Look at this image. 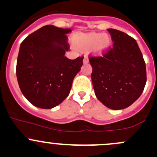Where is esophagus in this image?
I'll return each instance as SVG.
<instances>
[{
	"instance_id": "obj_1",
	"label": "esophagus",
	"mask_w": 157,
	"mask_h": 157,
	"mask_svg": "<svg viewBox=\"0 0 157 157\" xmlns=\"http://www.w3.org/2000/svg\"><path fill=\"white\" fill-rule=\"evenodd\" d=\"M89 62V58L87 56H85L84 58H83V64H87Z\"/></svg>"
}]
</instances>
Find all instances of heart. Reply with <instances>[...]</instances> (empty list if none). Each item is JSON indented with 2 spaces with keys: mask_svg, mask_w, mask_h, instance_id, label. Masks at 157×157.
<instances>
[{
  "mask_svg": "<svg viewBox=\"0 0 157 157\" xmlns=\"http://www.w3.org/2000/svg\"><path fill=\"white\" fill-rule=\"evenodd\" d=\"M74 46L79 50H88L92 48L95 54L100 55L109 48L111 39L107 34L90 33L87 34H78L73 39Z\"/></svg>",
  "mask_w": 157,
  "mask_h": 157,
  "instance_id": "b5f03b06",
  "label": "heart"
}]
</instances>
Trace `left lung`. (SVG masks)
Masks as SVG:
<instances>
[{
    "instance_id": "1",
    "label": "left lung",
    "mask_w": 157,
    "mask_h": 157,
    "mask_svg": "<svg viewBox=\"0 0 157 157\" xmlns=\"http://www.w3.org/2000/svg\"><path fill=\"white\" fill-rule=\"evenodd\" d=\"M113 46L102 56L90 57L95 94L111 109H125L140 96L147 82L145 61L134 39L108 29Z\"/></svg>"
}]
</instances>
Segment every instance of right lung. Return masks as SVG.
<instances>
[{
	"instance_id": "1",
	"label": "right lung",
	"mask_w": 157,
	"mask_h": 157,
	"mask_svg": "<svg viewBox=\"0 0 157 157\" xmlns=\"http://www.w3.org/2000/svg\"><path fill=\"white\" fill-rule=\"evenodd\" d=\"M71 31L46 25L28 36L20 45L17 81L23 96L35 106L54 108L69 95L83 59L78 57L71 60L64 56L70 49L66 34Z\"/></svg>"
}]
</instances>
